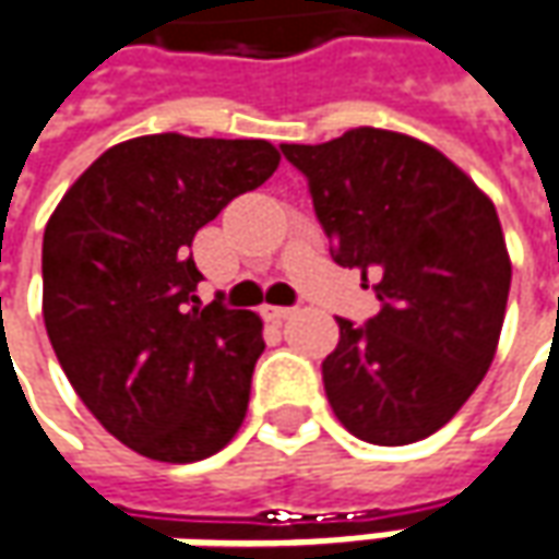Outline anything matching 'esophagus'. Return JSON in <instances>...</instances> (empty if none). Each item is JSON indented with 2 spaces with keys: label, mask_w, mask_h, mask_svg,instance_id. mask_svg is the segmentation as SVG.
Wrapping results in <instances>:
<instances>
[{
  "label": "esophagus",
  "mask_w": 559,
  "mask_h": 559,
  "mask_svg": "<svg viewBox=\"0 0 559 559\" xmlns=\"http://www.w3.org/2000/svg\"><path fill=\"white\" fill-rule=\"evenodd\" d=\"M290 316H294L290 306H262V318H269V321H287Z\"/></svg>",
  "instance_id": "1"
}]
</instances>
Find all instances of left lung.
I'll use <instances>...</instances> for the list:
<instances>
[{"label":"left lung","instance_id":"1","mask_svg":"<svg viewBox=\"0 0 559 559\" xmlns=\"http://www.w3.org/2000/svg\"><path fill=\"white\" fill-rule=\"evenodd\" d=\"M281 151L309 179L334 262L377 278L380 312L337 318V349L321 361L331 408L374 445L427 439L498 349L510 257L495 203L442 151L390 129Z\"/></svg>","mask_w":559,"mask_h":559}]
</instances>
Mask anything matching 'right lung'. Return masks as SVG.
<instances>
[{"label":"right lung","mask_w":559,"mask_h":559,"mask_svg":"<svg viewBox=\"0 0 559 559\" xmlns=\"http://www.w3.org/2000/svg\"><path fill=\"white\" fill-rule=\"evenodd\" d=\"M265 139L142 135L70 185L43 238V318L70 386L132 452L191 464L243 424L262 321L201 306L191 241L278 169Z\"/></svg>","instance_id":"obj_1"}]
</instances>
